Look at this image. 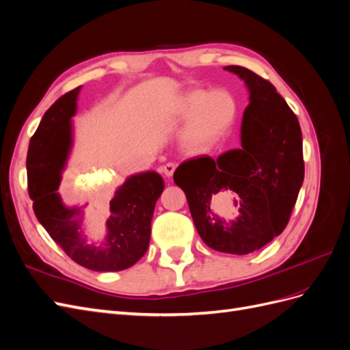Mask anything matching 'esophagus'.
Returning <instances> with one entry per match:
<instances>
[{"label": "esophagus", "mask_w": 350, "mask_h": 350, "mask_svg": "<svg viewBox=\"0 0 350 350\" xmlns=\"http://www.w3.org/2000/svg\"><path fill=\"white\" fill-rule=\"evenodd\" d=\"M175 169H176V165L174 162H167L166 165L161 166V174H163L167 178H171L175 172Z\"/></svg>", "instance_id": "1"}]
</instances>
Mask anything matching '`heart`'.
<instances>
[{"label":"heart","mask_w":350,"mask_h":350,"mask_svg":"<svg viewBox=\"0 0 350 350\" xmlns=\"http://www.w3.org/2000/svg\"><path fill=\"white\" fill-rule=\"evenodd\" d=\"M237 111V100L228 90L188 92L176 107L178 116L191 118L183 135L184 144L193 150L215 144L234 124Z\"/></svg>","instance_id":"b5f03b06"}]
</instances>
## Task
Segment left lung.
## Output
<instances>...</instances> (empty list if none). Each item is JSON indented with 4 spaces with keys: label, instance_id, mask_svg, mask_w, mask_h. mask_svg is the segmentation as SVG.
<instances>
[{
    "label": "left lung",
    "instance_id": "left-lung-1",
    "mask_svg": "<svg viewBox=\"0 0 350 350\" xmlns=\"http://www.w3.org/2000/svg\"><path fill=\"white\" fill-rule=\"evenodd\" d=\"M245 81L242 149L189 159L174 181L184 189L206 245L243 256L279 237L304 183L302 133L296 115L273 84L254 71L228 66Z\"/></svg>",
    "mask_w": 350,
    "mask_h": 350
}]
</instances>
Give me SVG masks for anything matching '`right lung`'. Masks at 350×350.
Instances as JSON below:
<instances>
[{
  "instance_id": "1",
  "label": "right lung",
  "mask_w": 350,
  "mask_h": 350,
  "mask_svg": "<svg viewBox=\"0 0 350 350\" xmlns=\"http://www.w3.org/2000/svg\"><path fill=\"white\" fill-rule=\"evenodd\" d=\"M80 88L45 112L27 150V189L33 211L67 256L93 271H120L149 248L150 224L163 179L156 172L130 176L109 201L107 220H88L83 207H67L57 193L71 147V116Z\"/></svg>"
}]
</instances>
